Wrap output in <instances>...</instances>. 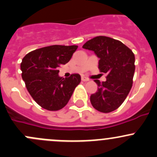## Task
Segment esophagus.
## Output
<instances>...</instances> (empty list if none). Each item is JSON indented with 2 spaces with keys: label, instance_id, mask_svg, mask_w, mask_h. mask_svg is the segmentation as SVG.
I'll use <instances>...</instances> for the list:
<instances>
[{
  "label": "esophagus",
  "instance_id": "34e87169",
  "mask_svg": "<svg viewBox=\"0 0 157 157\" xmlns=\"http://www.w3.org/2000/svg\"><path fill=\"white\" fill-rule=\"evenodd\" d=\"M81 80H82V81H83V82H87L90 80L88 78H86V77H82Z\"/></svg>",
  "mask_w": 157,
  "mask_h": 157
}]
</instances>
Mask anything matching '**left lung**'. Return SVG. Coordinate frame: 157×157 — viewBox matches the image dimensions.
<instances>
[{"mask_svg": "<svg viewBox=\"0 0 157 157\" xmlns=\"http://www.w3.org/2000/svg\"><path fill=\"white\" fill-rule=\"evenodd\" d=\"M83 48L95 52L99 58V71L107 74L106 81L94 80L98 90L90 96L92 105L103 113L115 111L132 87L135 71L134 53L120 41L102 36L87 41Z\"/></svg>", "mask_w": 157, "mask_h": 157, "instance_id": "left-lung-1", "label": "left lung"}]
</instances>
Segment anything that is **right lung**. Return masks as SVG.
<instances>
[{
  "label": "right lung",
  "mask_w": 157,
  "mask_h": 157,
  "mask_svg": "<svg viewBox=\"0 0 157 157\" xmlns=\"http://www.w3.org/2000/svg\"><path fill=\"white\" fill-rule=\"evenodd\" d=\"M77 45H50L36 49L22 60V78L33 99L42 108L58 111L68 102L80 83V74L67 78L58 76L59 67L71 60Z\"/></svg>",
  "instance_id": "1"
}]
</instances>
